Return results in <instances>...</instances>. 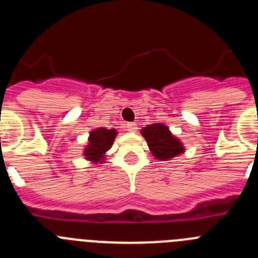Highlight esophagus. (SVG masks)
<instances>
[{"label":"esophagus","instance_id":"1","mask_svg":"<svg viewBox=\"0 0 258 258\" xmlns=\"http://www.w3.org/2000/svg\"><path fill=\"white\" fill-rule=\"evenodd\" d=\"M125 127H126V131L131 132V133H136L137 129H138L136 122H127V124L125 125Z\"/></svg>","mask_w":258,"mask_h":258}]
</instances>
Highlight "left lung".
Masks as SVG:
<instances>
[{
  "mask_svg": "<svg viewBox=\"0 0 258 258\" xmlns=\"http://www.w3.org/2000/svg\"><path fill=\"white\" fill-rule=\"evenodd\" d=\"M141 134L147 142L152 156L157 160H172L173 157L183 154L186 150L178 137H175L163 122L147 125L141 129Z\"/></svg>",
  "mask_w": 258,
  "mask_h": 258,
  "instance_id": "obj_1",
  "label": "left lung"
}]
</instances>
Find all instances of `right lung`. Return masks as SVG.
<instances>
[{
  "instance_id": "add662e5",
  "label": "right lung",
  "mask_w": 258,
  "mask_h": 258,
  "mask_svg": "<svg viewBox=\"0 0 258 258\" xmlns=\"http://www.w3.org/2000/svg\"><path fill=\"white\" fill-rule=\"evenodd\" d=\"M117 136L116 129L95 127L89 133L88 145L84 149V159L92 164H103L106 161L107 151L112 147Z\"/></svg>"
}]
</instances>
